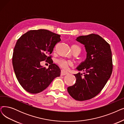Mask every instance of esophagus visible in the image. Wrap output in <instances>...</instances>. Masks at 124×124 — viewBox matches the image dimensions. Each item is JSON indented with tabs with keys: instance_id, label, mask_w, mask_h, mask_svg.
I'll list each match as a JSON object with an SVG mask.
<instances>
[{
	"instance_id": "esophagus-1",
	"label": "esophagus",
	"mask_w": 124,
	"mask_h": 124,
	"mask_svg": "<svg viewBox=\"0 0 124 124\" xmlns=\"http://www.w3.org/2000/svg\"><path fill=\"white\" fill-rule=\"evenodd\" d=\"M68 72L65 70H61V75H62V76H63V75H66L67 74H68Z\"/></svg>"
}]
</instances>
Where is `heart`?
<instances>
[{"label":"heart","mask_w":124,"mask_h":124,"mask_svg":"<svg viewBox=\"0 0 124 124\" xmlns=\"http://www.w3.org/2000/svg\"><path fill=\"white\" fill-rule=\"evenodd\" d=\"M72 46L78 48V49L80 50V47L76 45H73ZM57 63L59 65H60V66H61L62 68L64 69H67L69 65H71L72 64V63L71 61L65 60V59H59V60H57Z\"/></svg>","instance_id":"b5f03b06"}]
</instances>
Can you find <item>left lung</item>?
Segmentation results:
<instances>
[{
    "label": "left lung",
    "instance_id": "left-lung-1",
    "mask_svg": "<svg viewBox=\"0 0 124 124\" xmlns=\"http://www.w3.org/2000/svg\"><path fill=\"white\" fill-rule=\"evenodd\" d=\"M76 40L85 46L87 58L77 67L78 71L84 72L74 74L76 82L68 87L67 91L75 100L85 101L97 95L110 78L112 54L109 44L99 35L80 36Z\"/></svg>",
    "mask_w": 124,
    "mask_h": 124
}]
</instances>
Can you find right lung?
I'll return each instance as SVG.
<instances>
[{
	"label": "right lung",
	"instance_id": "obj_1",
	"mask_svg": "<svg viewBox=\"0 0 124 124\" xmlns=\"http://www.w3.org/2000/svg\"><path fill=\"white\" fill-rule=\"evenodd\" d=\"M60 35L45 30H29L18 39L14 49L13 65L19 83L27 92L39 93L45 90L55 78L60 75L61 70L50 55ZM46 60L48 69L40 63Z\"/></svg>",
	"mask_w": 124,
	"mask_h": 124
}]
</instances>
